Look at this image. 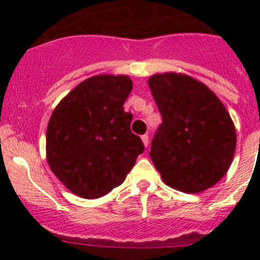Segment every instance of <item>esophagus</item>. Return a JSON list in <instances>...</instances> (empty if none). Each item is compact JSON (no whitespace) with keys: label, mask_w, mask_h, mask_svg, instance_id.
I'll list each match as a JSON object with an SVG mask.
<instances>
[{"label":"esophagus","mask_w":260,"mask_h":260,"mask_svg":"<svg viewBox=\"0 0 260 260\" xmlns=\"http://www.w3.org/2000/svg\"><path fill=\"white\" fill-rule=\"evenodd\" d=\"M142 142L144 144V147H148V143H150V139H148V135H143Z\"/></svg>","instance_id":"obj_1"}]
</instances>
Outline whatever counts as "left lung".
I'll list each match as a JSON object with an SVG mask.
<instances>
[{
	"mask_svg": "<svg viewBox=\"0 0 260 260\" xmlns=\"http://www.w3.org/2000/svg\"><path fill=\"white\" fill-rule=\"evenodd\" d=\"M162 114L150 156L163 182L183 193H201L230 170L236 150V129L220 98L182 73L148 78Z\"/></svg>",
	"mask_w": 260,
	"mask_h": 260,
	"instance_id": "left-lung-1",
	"label": "left lung"
}]
</instances>
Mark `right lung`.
I'll list each match as a JSON object with an SVG mask.
<instances>
[{
    "label": "right lung",
    "mask_w": 260,
    "mask_h": 260,
    "mask_svg": "<svg viewBox=\"0 0 260 260\" xmlns=\"http://www.w3.org/2000/svg\"><path fill=\"white\" fill-rule=\"evenodd\" d=\"M132 90L128 75L100 74L77 85L51 114L46 156L51 171L71 193L104 197L124 182L143 151L131 132L124 102Z\"/></svg>",
    "instance_id": "right-lung-1"
}]
</instances>
